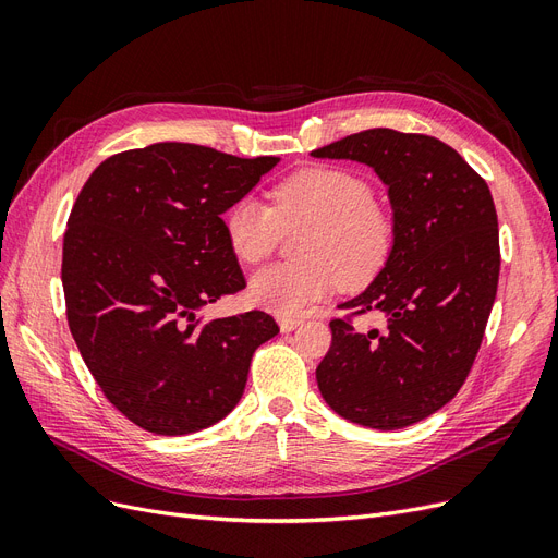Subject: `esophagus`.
<instances>
[{
	"label": "esophagus",
	"instance_id": "esophagus-1",
	"mask_svg": "<svg viewBox=\"0 0 558 558\" xmlns=\"http://www.w3.org/2000/svg\"><path fill=\"white\" fill-rule=\"evenodd\" d=\"M278 325H280L282 333H290V331H294L301 325V319L299 317H280Z\"/></svg>",
	"mask_w": 558,
	"mask_h": 558
}]
</instances>
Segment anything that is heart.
<instances>
[{
	"instance_id": "b5f03b06",
	"label": "heart",
	"mask_w": 558,
	"mask_h": 558,
	"mask_svg": "<svg viewBox=\"0 0 558 558\" xmlns=\"http://www.w3.org/2000/svg\"><path fill=\"white\" fill-rule=\"evenodd\" d=\"M274 208L243 196L225 215L231 253L257 264L274 253L280 227H308L292 264L266 266L250 278L247 294L259 308L296 315L338 282L354 287L380 271L393 243L391 215L373 202V187L348 169L313 167L284 178L271 192Z\"/></svg>"
}]
</instances>
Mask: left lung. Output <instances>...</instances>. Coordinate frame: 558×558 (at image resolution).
Instances as JSON below:
<instances>
[{"instance_id": "obj_1", "label": "left lung", "mask_w": 558, "mask_h": 558, "mask_svg": "<svg viewBox=\"0 0 558 558\" xmlns=\"http://www.w3.org/2000/svg\"><path fill=\"white\" fill-rule=\"evenodd\" d=\"M311 155L371 167L387 185L393 222L385 266L340 303L383 327L331 322L319 393L352 424L405 428L452 401L475 362L500 271L492 192L454 148L426 134L375 128Z\"/></svg>"}]
</instances>
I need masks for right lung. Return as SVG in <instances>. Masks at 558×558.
<instances>
[{
    "label": "right lung",
    "mask_w": 558,
    "mask_h": 558,
    "mask_svg": "<svg viewBox=\"0 0 558 558\" xmlns=\"http://www.w3.org/2000/svg\"><path fill=\"white\" fill-rule=\"evenodd\" d=\"M278 161L153 143L104 159L69 215L71 336L104 397L150 434H196L227 417L255 350L278 333L262 311L202 317L245 287L222 213Z\"/></svg>",
    "instance_id": "add662e5"
}]
</instances>
